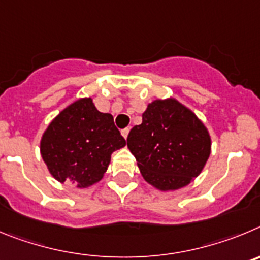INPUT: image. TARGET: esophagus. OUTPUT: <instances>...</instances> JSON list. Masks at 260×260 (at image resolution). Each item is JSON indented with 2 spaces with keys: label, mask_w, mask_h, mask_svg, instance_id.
<instances>
[{
  "label": "esophagus",
  "mask_w": 260,
  "mask_h": 260,
  "mask_svg": "<svg viewBox=\"0 0 260 260\" xmlns=\"http://www.w3.org/2000/svg\"><path fill=\"white\" fill-rule=\"evenodd\" d=\"M128 133H129V128H124V129H121V136H123L124 139H127L128 137Z\"/></svg>",
  "instance_id": "esophagus-1"
}]
</instances>
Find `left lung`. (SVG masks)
<instances>
[{
	"label": "left lung",
	"instance_id": "8db88e82",
	"mask_svg": "<svg viewBox=\"0 0 260 260\" xmlns=\"http://www.w3.org/2000/svg\"><path fill=\"white\" fill-rule=\"evenodd\" d=\"M128 149L141 175L159 190H176L201 174L211 151L202 121L179 101L156 100L131 129Z\"/></svg>",
	"mask_w": 260,
	"mask_h": 260
}]
</instances>
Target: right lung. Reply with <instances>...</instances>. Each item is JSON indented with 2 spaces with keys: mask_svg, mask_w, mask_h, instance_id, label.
I'll list each match as a JSON object with an SVG mask.
<instances>
[{
  "mask_svg": "<svg viewBox=\"0 0 260 260\" xmlns=\"http://www.w3.org/2000/svg\"><path fill=\"white\" fill-rule=\"evenodd\" d=\"M124 145L113 115L100 113L92 98H81L49 124L40 150L54 179L86 188L104 177L111 154Z\"/></svg>",
  "mask_w": 260,
  "mask_h": 260,
  "instance_id": "right-lung-1",
  "label": "right lung"
}]
</instances>
